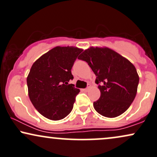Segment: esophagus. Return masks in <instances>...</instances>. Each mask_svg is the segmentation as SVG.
Returning <instances> with one entry per match:
<instances>
[{
	"label": "esophagus",
	"mask_w": 157,
	"mask_h": 157,
	"mask_svg": "<svg viewBox=\"0 0 157 157\" xmlns=\"http://www.w3.org/2000/svg\"><path fill=\"white\" fill-rule=\"evenodd\" d=\"M90 88H91V85H90V84H88V87H87V88L85 89V90L88 91V90H90Z\"/></svg>",
	"instance_id": "1"
}]
</instances>
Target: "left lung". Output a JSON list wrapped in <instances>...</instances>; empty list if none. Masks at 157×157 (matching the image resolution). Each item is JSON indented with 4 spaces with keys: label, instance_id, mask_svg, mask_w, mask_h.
I'll return each instance as SVG.
<instances>
[{
    "label": "left lung",
    "instance_id": "obj_1",
    "mask_svg": "<svg viewBox=\"0 0 157 157\" xmlns=\"http://www.w3.org/2000/svg\"><path fill=\"white\" fill-rule=\"evenodd\" d=\"M79 59L85 61L96 75L100 98L93 102L96 111L106 117L123 114L136 96L139 76L136 67L122 56L106 47H90Z\"/></svg>",
    "mask_w": 157,
    "mask_h": 157
}]
</instances>
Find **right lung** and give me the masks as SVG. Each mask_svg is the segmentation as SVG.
<instances>
[{
  "label": "right lung",
  "mask_w": 157,
  "mask_h": 157,
  "mask_svg": "<svg viewBox=\"0 0 157 157\" xmlns=\"http://www.w3.org/2000/svg\"><path fill=\"white\" fill-rule=\"evenodd\" d=\"M82 48L56 46L41 56L27 77L28 95L37 112L51 120H60L73 109L80 89L69 84L71 69Z\"/></svg>",
  "instance_id": "right-lung-1"
}]
</instances>
